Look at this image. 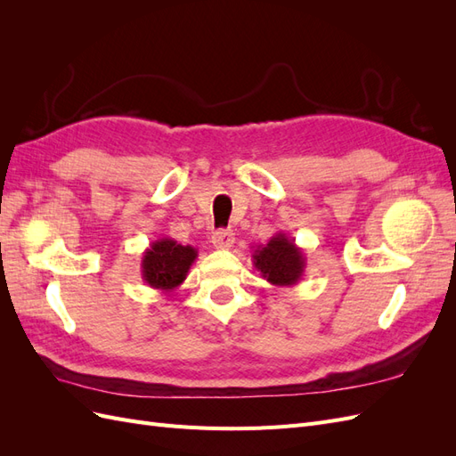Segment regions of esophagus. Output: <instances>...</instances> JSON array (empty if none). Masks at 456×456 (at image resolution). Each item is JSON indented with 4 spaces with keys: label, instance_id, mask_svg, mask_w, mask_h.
Masks as SVG:
<instances>
[{
    "label": "esophagus",
    "instance_id": "obj_1",
    "mask_svg": "<svg viewBox=\"0 0 456 456\" xmlns=\"http://www.w3.org/2000/svg\"><path fill=\"white\" fill-rule=\"evenodd\" d=\"M211 240H213V245L216 247V249H228L236 238H233V233L230 230H216Z\"/></svg>",
    "mask_w": 456,
    "mask_h": 456
}]
</instances>
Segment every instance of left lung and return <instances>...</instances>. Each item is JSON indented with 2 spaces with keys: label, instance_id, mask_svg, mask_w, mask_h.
<instances>
[{
  "label": "left lung",
  "instance_id": "left-lung-1",
  "mask_svg": "<svg viewBox=\"0 0 456 456\" xmlns=\"http://www.w3.org/2000/svg\"><path fill=\"white\" fill-rule=\"evenodd\" d=\"M253 265L268 283L293 287L302 280L306 256L295 243V238L280 232L266 245H256V249H253Z\"/></svg>",
  "mask_w": 456,
  "mask_h": 456
}]
</instances>
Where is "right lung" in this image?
<instances>
[{"label":"right lung","mask_w":456,"mask_h":456,"mask_svg":"<svg viewBox=\"0 0 456 456\" xmlns=\"http://www.w3.org/2000/svg\"><path fill=\"white\" fill-rule=\"evenodd\" d=\"M196 258L198 251L191 245H181L171 238L156 240L142 255V280L151 289L171 293L183 285Z\"/></svg>","instance_id":"add662e5"}]
</instances>
